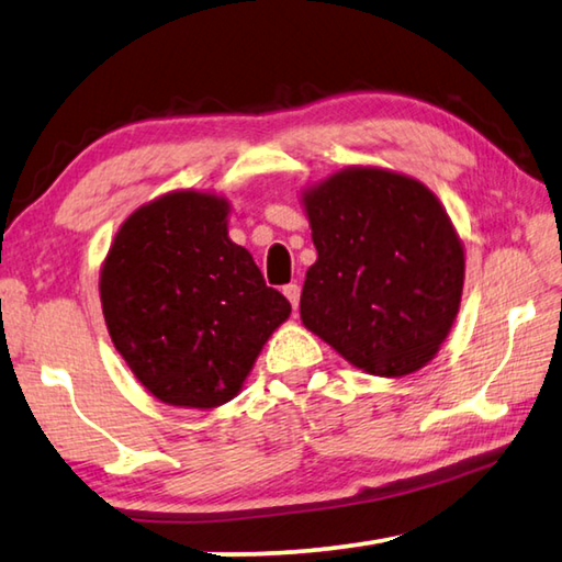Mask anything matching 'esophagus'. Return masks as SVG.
Instances as JSON below:
<instances>
[{
  "label": "esophagus",
  "mask_w": 562,
  "mask_h": 562,
  "mask_svg": "<svg viewBox=\"0 0 562 562\" xmlns=\"http://www.w3.org/2000/svg\"><path fill=\"white\" fill-rule=\"evenodd\" d=\"M282 294H284V297L290 300L292 310H297V307H300V294H302V290H300V284H297V282L284 284V288H282Z\"/></svg>",
  "instance_id": "34e87169"
}]
</instances>
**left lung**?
Masks as SVG:
<instances>
[{
  "label": "left lung",
  "mask_w": 562,
  "mask_h": 562,
  "mask_svg": "<svg viewBox=\"0 0 562 562\" xmlns=\"http://www.w3.org/2000/svg\"><path fill=\"white\" fill-rule=\"evenodd\" d=\"M317 262L302 325L351 367L406 376L429 364L463 292V243L422 180L376 166L341 168L302 190Z\"/></svg>",
  "instance_id": "1"
}]
</instances>
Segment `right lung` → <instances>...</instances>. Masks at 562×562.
Returning <instances> with one entry per match:
<instances>
[{
	"mask_svg": "<svg viewBox=\"0 0 562 562\" xmlns=\"http://www.w3.org/2000/svg\"><path fill=\"white\" fill-rule=\"evenodd\" d=\"M227 213L225 195L173 190L123 221L101 265L113 347L168 406L215 408L235 398L292 312L231 240Z\"/></svg>",
	"mask_w": 562,
	"mask_h": 562,
	"instance_id": "1",
	"label": "right lung"
}]
</instances>
